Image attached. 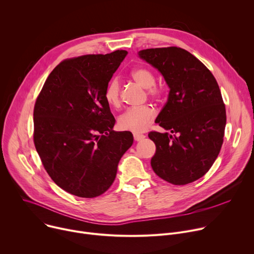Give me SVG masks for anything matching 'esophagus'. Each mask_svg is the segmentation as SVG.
I'll use <instances>...</instances> for the list:
<instances>
[{"mask_svg": "<svg viewBox=\"0 0 254 254\" xmlns=\"http://www.w3.org/2000/svg\"><path fill=\"white\" fill-rule=\"evenodd\" d=\"M144 137H146V135L144 134H141V133H133V139L134 140H136V141H138V140H141V139H143Z\"/></svg>", "mask_w": 254, "mask_h": 254, "instance_id": "obj_1", "label": "esophagus"}]
</instances>
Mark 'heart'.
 Returning a JSON list of instances; mask_svg holds the SVG:
<instances>
[{"label":"heart","mask_w":254,"mask_h":254,"mask_svg":"<svg viewBox=\"0 0 254 254\" xmlns=\"http://www.w3.org/2000/svg\"><path fill=\"white\" fill-rule=\"evenodd\" d=\"M131 77L142 87L147 88V94L155 99L163 95V87L156 84V76L148 68H135L131 71ZM105 101L114 107L121 104V83L118 78H114L107 84L104 91ZM156 111L152 105H141L130 107L119 118V127L124 130L142 131L155 119Z\"/></svg>","instance_id":"heart-1"}]
</instances>
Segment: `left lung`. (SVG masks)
Wrapping results in <instances>:
<instances>
[{"label": "left lung", "mask_w": 254, "mask_h": 254, "mask_svg": "<svg viewBox=\"0 0 254 254\" xmlns=\"http://www.w3.org/2000/svg\"><path fill=\"white\" fill-rule=\"evenodd\" d=\"M138 55L161 72L170 87L156 123L175 134L149 133L156 144L152 168L171 184L192 183L209 171L223 143L226 111L218 83L185 49L151 48Z\"/></svg>", "instance_id": "obj_1"}]
</instances>
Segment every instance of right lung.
I'll use <instances>...</instances> for the list:
<instances>
[{
  "mask_svg": "<svg viewBox=\"0 0 254 254\" xmlns=\"http://www.w3.org/2000/svg\"><path fill=\"white\" fill-rule=\"evenodd\" d=\"M127 52L89 54L60 62L34 106V143L41 162L64 191L82 198L103 194L131 147L130 131H115L105 88Z\"/></svg>",
  "mask_w": 254,
  "mask_h": 254,
  "instance_id": "1",
  "label": "right lung"
}]
</instances>
